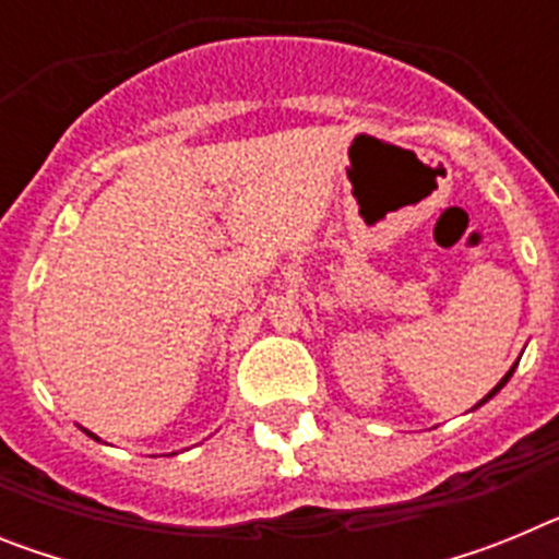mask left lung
<instances>
[{
    "instance_id": "1",
    "label": "left lung",
    "mask_w": 559,
    "mask_h": 559,
    "mask_svg": "<svg viewBox=\"0 0 559 559\" xmlns=\"http://www.w3.org/2000/svg\"><path fill=\"white\" fill-rule=\"evenodd\" d=\"M515 367H518V364H515ZM515 367H512V369H510V372L503 374V378H501V380H498V386H496V389H492V392H490V394H487V397H484V400H478V403H476V406H473V408L484 406V403H487V400H492V397H496V394H498V392H501V389H503V386H507V380H510V378H512V372H515Z\"/></svg>"
}]
</instances>
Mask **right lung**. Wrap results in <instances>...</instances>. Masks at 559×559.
Instances as JSON below:
<instances>
[{
    "label": "right lung",
    "mask_w": 559,
    "mask_h": 559,
    "mask_svg": "<svg viewBox=\"0 0 559 559\" xmlns=\"http://www.w3.org/2000/svg\"><path fill=\"white\" fill-rule=\"evenodd\" d=\"M83 431H86V428H83ZM88 433V437H92V439H95V442H100V437H95V433H92V431H86Z\"/></svg>",
    "instance_id": "add662e5"
}]
</instances>
